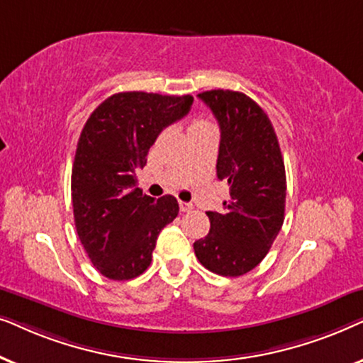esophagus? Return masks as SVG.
<instances>
[{
  "instance_id": "esophagus-1",
  "label": "esophagus",
  "mask_w": 363,
  "mask_h": 363,
  "mask_svg": "<svg viewBox=\"0 0 363 363\" xmlns=\"http://www.w3.org/2000/svg\"><path fill=\"white\" fill-rule=\"evenodd\" d=\"M193 210V205L191 203H185V201H180V211L186 213V211H191Z\"/></svg>"
}]
</instances>
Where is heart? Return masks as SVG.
<instances>
[{
	"mask_svg": "<svg viewBox=\"0 0 363 363\" xmlns=\"http://www.w3.org/2000/svg\"><path fill=\"white\" fill-rule=\"evenodd\" d=\"M198 123H206V122L205 121H196L195 123H193V125H198Z\"/></svg>",
	"mask_w": 363,
	"mask_h": 363,
	"instance_id": "1",
	"label": "heart"
}]
</instances>
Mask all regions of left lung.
<instances>
[{"label": "left lung", "mask_w": 363, "mask_h": 363, "mask_svg": "<svg viewBox=\"0 0 363 363\" xmlns=\"http://www.w3.org/2000/svg\"><path fill=\"white\" fill-rule=\"evenodd\" d=\"M198 97L220 125L216 175L230 186V200L223 213H206L210 233L193 247L215 274L242 276L264 259L284 223V160L269 117L251 97L223 89Z\"/></svg>", "instance_id": "obj_1"}]
</instances>
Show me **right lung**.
Listing matches in <instances>:
<instances>
[{
    "mask_svg": "<svg viewBox=\"0 0 363 363\" xmlns=\"http://www.w3.org/2000/svg\"><path fill=\"white\" fill-rule=\"evenodd\" d=\"M191 104V96L118 92L82 128L71 177L74 221L89 259L108 279L140 276L160 231L178 215L175 196L143 195L137 172L163 128Z\"/></svg>",
    "mask_w": 363,
    "mask_h": 363,
    "instance_id": "1",
    "label": "right lung"
}]
</instances>
